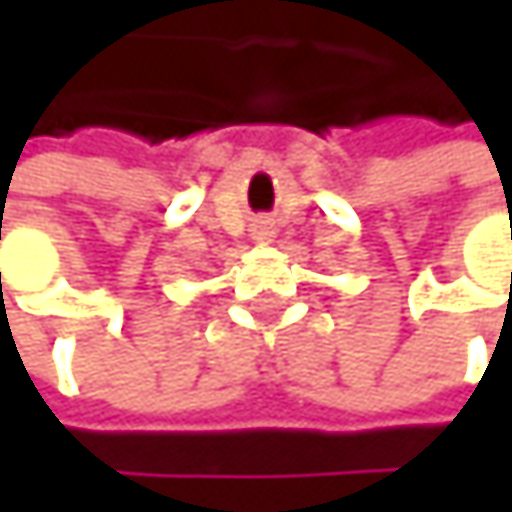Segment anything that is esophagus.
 <instances>
[{"label":"esophagus","instance_id":"1","mask_svg":"<svg viewBox=\"0 0 512 512\" xmlns=\"http://www.w3.org/2000/svg\"><path fill=\"white\" fill-rule=\"evenodd\" d=\"M255 237H257V240H269V237H272V231H266V228H260V231H257Z\"/></svg>","mask_w":512,"mask_h":512}]
</instances>
